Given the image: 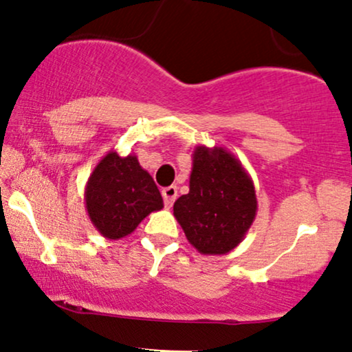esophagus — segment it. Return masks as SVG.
<instances>
[{
  "label": "esophagus",
  "instance_id": "esophagus-1",
  "mask_svg": "<svg viewBox=\"0 0 352 352\" xmlns=\"http://www.w3.org/2000/svg\"><path fill=\"white\" fill-rule=\"evenodd\" d=\"M162 197H164L165 207H172L173 201H175V199H177V187H175V185H170V187H165L162 190Z\"/></svg>",
  "mask_w": 352,
  "mask_h": 352
}]
</instances>
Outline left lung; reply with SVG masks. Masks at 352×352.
<instances>
[{
	"label": "left lung",
	"instance_id": "obj_1",
	"mask_svg": "<svg viewBox=\"0 0 352 352\" xmlns=\"http://www.w3.org/2000/svg\"><path fill=\"white\" fill-rule=\"evenodd\" d=\"M173 215L200 253H228L243 240L256 215L253 182L225 148L197 147L190 192L173 204Z\"/></svg>",
	"mask_w": 352,
	"mask_h": 352
}]
</instances>
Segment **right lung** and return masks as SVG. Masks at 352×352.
Instances as JSON below:
<instances>
[{"mask_svg":"<svg viewBox=\"0 0 352 352\" xmlns=\"http://www.w3.org/2000/svg\"><path fill=\"white\" fill-rule=\"evenodd\" d=\"M87 213L106 238L119 240L137 228L151 212L164 207L162 195L134 155L109 152L86 187Z\"/></svg>","mask_w":352,"mask_h":352,"instance_id":"add662e5","label":"right lung"}]
</instances>
